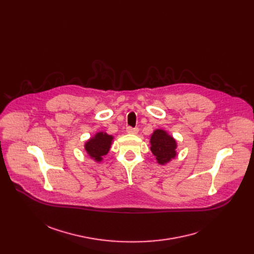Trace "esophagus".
I'll use <instances>...</instances> for the list:
<instances>
[{"label": "esophagus", "instance_id": "esophagus-1", "mask_svg": "<svg viewBox=\"0 0 254 254\" xmlns=\"http://www.w3.org/2000/svg\"><path fill=\"white\" fill-rule=\"evenodd\" d=\"M137 131H138V128H137V127H127V133L135 134Z\"/></svg>", "mask_w": 254, "mask_h": 254}]
</instances>
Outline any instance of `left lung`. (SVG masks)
<instances>
[{
	"label": "left lung",
	"instance_id": "left-lung-1",
	"mask_svg": "<svg viewBox=\"0 0 254 254\" xmlns=\"http://www.w3.org/2000/svg\"><path fill=\"white\" fill-rule=\"evenodd\" d=\"M177 143L173 136L163 129H156L151 136V151L159 164L164 165L177 156Z\"/></svg>",
	"mask_w": 254,
	"mask_h": 254
}]
</instances>
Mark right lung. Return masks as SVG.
Returning <instances> with one entry per match:
<instances>
[{"instance_id":"obj_1","label":"right lung","mask_w":254,"mask_h":254,"mask_svg":"<svg viewBox=\"0 0 254 254\" xmlns=\"http://www.w3.org/2000/svg\"><path fill=\"white\" fill-rule=\"evenodd\" d=\"M113 138V135L107 134L106 132H97L92 138L86 141L84 146L85 151L96 162H100L102 157L110 151Z\"/></svg>"}]
</instances>
